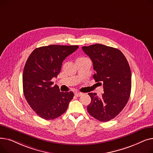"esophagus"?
I'll return each mask as SVG.
<instances>
[{"label": "esophagus", "mask_w": 153, "mask_h": 153, "mask_svg": "<svg viewBox=\"0 0 153 153\" xmlns=\"http://www.w3.org/2000/svg\"><path fill=\"white\" fill-rule=\"evenodd\" d=\"M83 94L82 92H76L74 93V95L75 96H76V97H80V96H81Z\"/></svg>", "instance_id": "34e87169"}]
</instances>
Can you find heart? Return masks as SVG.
<instances>
[{"label": "heart", "mask_w": 153, "mask_h": 153, "mask_svg": "<svg viewBox=\"0 0 153 153\" xmlns=\"http://www.w3.org/2000/svg\"><path fill=\"white\" fill-rule=\"evenodd\" d=\"M85 58H79L78 59H85Z\"/></svg>", "instance_id": "obj_1"}]
</instances>
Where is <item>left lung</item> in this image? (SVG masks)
I'll return each instance as SVG.
<instances>
[{
	"label": "left lung",
	"mask_w": 153,
	"mask_h": 153,
	"mask_svg": "<svg viewBox=\"0 0 153 153\" xmlns=\"http://www.w3.org/2000/svg\"><path fill=\"white\" fill-rule=\"evenodd\" d=\"M84 52L93 62L95 82L103 84L101 97L89 93L91 102L89 114L100 122L114 118L124 108L130 98L131 73L127 59L121 51L101 44L82 46Z\"/></svg>",
	"instance_id": "1"
}]
</instances>
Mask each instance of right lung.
<instances>
[{"mask_svg": "<svg viewBox=\"0 0 153 153\" xmlns=\"http://www.w3.org/2000/svg\"><path fill=\"white\" fill-rule=\"evenodd\" d=\"M78 46L52 45L36 48L29 56L23 72V90L30 107L41 118L61 116L74 97L72 92H60L51 79L61 71L62 61Z\"/></svg>", "mask_w": 153, "mask_h": 153, "instance_id": "right-lung-1", "label": "right lung"}]
</instances>
